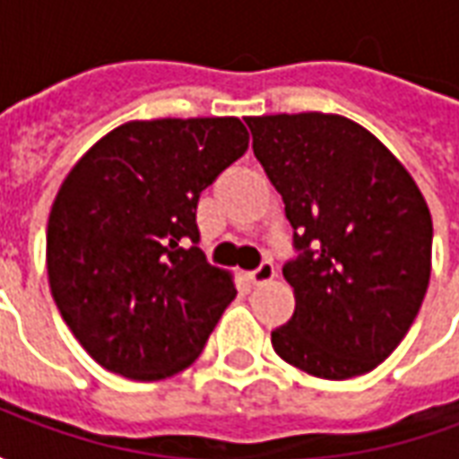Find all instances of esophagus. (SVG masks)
Instances as JSON below:
<instances>
[{"label":"esophagus","instance_id":"34e87169","mask_svg":"<svg viewBox=\"0 0 459 459\" xmlns=\"http://www.w3.org/2000/svg\"><path fill=\"white\" fill-rule=\"evenodd\" d=\"M273 278H275V268H273V263H268V260L263 265H258L253 273H248V280L253 285H265Z\"/></svg>","mask_w":459,"mask_h":459}]
</instances>
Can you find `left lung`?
Wrapping results in <instances>:
<instances>
[{"mask_svg": "<svg viewBox=\"0 0 459 459\" xmlns=\"http://www.w3.org/2000/svg\"><path fill=\"white\" fill-rule=\"evenodd\" d=\"M285 201L299 255L282 268L295 315L270 339L317 378L368 374L408 334L433 268V219L394 152L334 113L246 117Z\"/></svg>", "mask_w": 459, "mask_h": 459, "instance_id": "8db88e82", "label": "left lung"}]
</instances>
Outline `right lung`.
I'll list each match as a JSON object with an SVG mask.
<instances>
[{"label": "right lung", "instance_id": "obj_1", "mask_svg": "<svg viewBox=\"0 0 459 459\" xmlns=\"http://www.w3.org/2000/svg\"><path fill=\"white\" fill-rule=\"evenodd\" d=\"M248 140L238 117L130 120L65 174L46 229L48 288L103 368L160 381L199 359L236 285L196 248V204Z\"/></svg>", "mask_w": 459, "mask_h": 459}]
</instances>
